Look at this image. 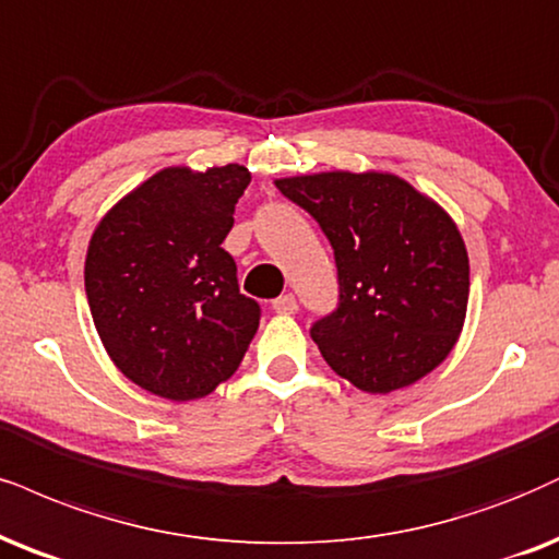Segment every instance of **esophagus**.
<instances>
[{
    "mask_svg": "<svg viewBox=\"0 0 559 559\" xmlns=\"http://www.w3.org/2000/svg\"><path fill=\"white\" fill-rule=\"evenodd\" d=\"M272 308L277 313H285V316L298 313V298H295L293 293H285V295H280V298L272 302Z\"/></svg>",
    "mask_w": 559,
    "mask_h": 559,
    "instance_id": "obj_1",
    "label": "esophagus"
}]
</instances>
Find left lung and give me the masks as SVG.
<instances>
[{
    "label": "left lung",
    "mask_w": 559,
    "mask_h": 559,
    "mask_svg": "<svg viewBox=\"0 0 559 559\" xmlns=\"http://www.w3.org/2000/svg\"><path fill=\"white\" fill-rule=\"evenodd\" d=\"M334 248L340 302L311 326L323 360L370 394L412 385L464 326L469 257L436 202L391 174L280 178Z\"/></svg>",
    "instance_id": "obj_1"
}]
</instances>
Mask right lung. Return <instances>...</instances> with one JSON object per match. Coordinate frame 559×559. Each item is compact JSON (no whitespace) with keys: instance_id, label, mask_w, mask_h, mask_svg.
Instances as JSON below:
<instances>
[{"instance_id":"right-lung-1","label":"right lung","mask_w":559,"mask_h":559,"mask_svg":"<svg viewBox=\"0 0 559 559\" xmlns=\"http://www.w3.org/2000/svg\"><path fill=\"white\" fill-rule=\"evenodd\" d=\"M251 174L238 163L165 168L100 219L85 293L103 347L129 381L189 402L238 370L261 306L238 287L223 240Z\"/></svg>"}]
</instances>
